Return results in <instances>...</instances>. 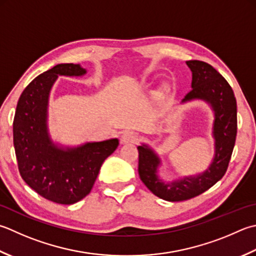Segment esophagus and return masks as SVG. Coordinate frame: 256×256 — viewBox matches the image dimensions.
<instances>
[{"instance_id": "1", "label": "esophagus", "mask_w": 256, "mask_h": 256, "mask_svg": "<svg viewBox=\"0 0 256 256\" xmlns=\"http://www.w3.org/2000/svg\"><path fill=\"white\" fill-rule=\"evenodd\" d=\"M138 141V134L132 131H126L122 134L121 136V143L122 144H128V143H135Z\"/></svg>"}]
</instances>
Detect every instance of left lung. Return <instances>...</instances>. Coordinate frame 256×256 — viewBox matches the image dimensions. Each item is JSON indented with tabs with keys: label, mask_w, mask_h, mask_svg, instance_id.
Wrapping results in <instances>:
<instances>
[{
	"label": "left lung",
	"mask_w": 256,
	"mask_h": 256,
	"mask_svg": "<svg viewBox=\"0 0 256 256\" xmlns=\"http://www.w3.org/2000/svg\"><path fill=\"white\" fill-rule=\"evenodd\" d=\"M192 72V90L181 104L200 100L212 108L214 120L212 136L214 156L202 173L188 175L172 181H164L158 174L161 158L148 144L138 145V175L150 191L170 202H180L198 196L223 178L231 160L236 138V100L232 88L212 65L202 61H188Z\"/></svg>",
	"instance_id": "obj_1"
}]
</instances>
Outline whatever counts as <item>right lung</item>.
I'll use <instances>...</instances> for the list:
<instances>
[{
  "instance_id": "add662e5",
  "label": "right lung",
  "mask_w": 256,
  "mask_h": 256,
  "mask_svg": "<svg viewBox=\"0 0 256 256\" xmlns=\"http://www.w3.org/2000/svg\"><path fill=\"white\" fill-rule=\"evenodd\" d=\"M80 64H58L35 78L18 98L13 121V143L24 182L44 198L74 204L91 192L105 158L118 138L85 142L78 146L54 142L48 131L50 93L58 76L86 74Z\"/></svg>"
}]
</instances>
